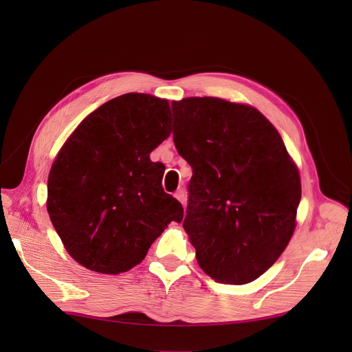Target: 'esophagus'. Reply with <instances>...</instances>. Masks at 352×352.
<instances>
[{
    "mask_svg": "<svg viewBox=\"0 0 352 352\" xmlns=\"http://www.w3.org/2000/svg\"><path fill=\"white\" fill-rule=\"evenodd\" d=\"M175 198L177 199V201H180L182 202V204H185V201H186V195H185V190L182 189V188H179L176 192H175Z\"/></svg>",
    "mask_w": 352,
    "mask_h": 352,
    "instance_id": "esophagus-1",
    "label": "esophagus"
}]
</instances>
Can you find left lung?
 I'll return each mask as SVG.
<instances>
[{
  "instance_id": "left-lung-1",
  "label": "left lung",
  "mask_w": 352,
  "mask_h": 352,
  "mask_svg": "<svg viewBox=\"0 0 352 352\" xmlns=\"http://www.w3.org/2000/svg\"><path fill=\"white\" fill-rule=\"evenodd\" d=\"M173 141L192 167L184 220L199 267L245 285L289 243L301 179L276 127L251 105L214 97L172 102Z\"/></svg>"
}]
</instances>
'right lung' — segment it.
I'll use <instances>...</instances> for the list:
<instances>
[{"label": "right lung", "instance_id": "1", "mask_svg": "<svg viewBox=\"0 0 352 352\" xmlns=\"http://www.w3.org/2000/svg\"><path fill=\"white\" fill-rule=\"evenodd\" d=\"M170 135L167 100L124 94L102 104L61 146L48 176L47 210L83 267L117 274L140 264L184 207L164 192L153 150Z\"/></svg>", "mask_w": 352, "mask_h": 352}]
</instances>
